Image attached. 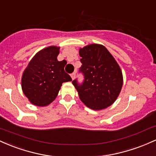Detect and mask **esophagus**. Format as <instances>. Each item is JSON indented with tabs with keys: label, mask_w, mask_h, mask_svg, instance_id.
<instances>
[{
	"label": "esophagus",
	"mask_w": 156,
	"mask_h": 156,
	"mask_svg": "<svg viewBox=\"0 0 156 156\" xmlns=\"http://www.w3.org/2000/svg\"><path fill=\"white\" fill-rule=\"evenodd\" d=\"M75 76H76V73H71V79H72V80H74Z\"/></svg>",
	"instance_id": "34e87169"
}]
</instances>
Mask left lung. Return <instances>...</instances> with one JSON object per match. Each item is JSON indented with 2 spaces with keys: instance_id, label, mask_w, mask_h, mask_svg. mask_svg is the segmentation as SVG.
Here are the masks:
<instances>
[{
  "instance_id": "obj_1",
  "label": "left lung",
  "mask_w": 156,
  "mask_h": 156,
  "mask_svg": "<svg viewBox=\"0 0 156 156\" xmlns=\"http://www.w3.org/2000/svg\"><path fill=\"white\" fill-rule=\"evenodd\" d=\"M82 66L80 71L84 73L83 85L76 80L72 84L79 97L87 108L94 111L105 109L114 103L123 85L122 71L115 59L104 45L90 44L79 50Z\"/></svg>"
}]
</instances>
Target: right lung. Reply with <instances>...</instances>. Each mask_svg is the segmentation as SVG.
<instances>
[{"label":"right lung","mask_w":156,"mask_h":156,"mask_svg":"<svg viewBox=\"0 0 156 156\" xmlns=\"http://www.w3.org/2000/svg\"><path fill=\"white\" fill-rule=\"evenodd\" d=\"M59 48L51 45L39 51L23 73L22 90L34 105H50L58 95L62 84L72 80L64 71L67 62L57 60Z\"/></svg>","instance_id":"1"}]
</instances>
